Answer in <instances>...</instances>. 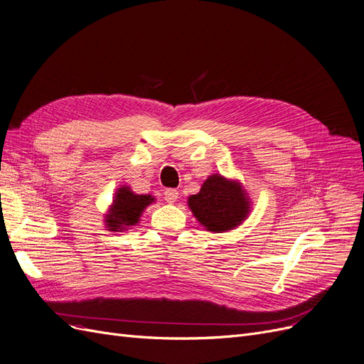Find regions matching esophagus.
Listing matches in <instances>:
<instances>
[{
	"label": "esophagus",
	"instance_id": "34e87169",
	"mask_svg": "<svg viewBox=\"0 0 364 364\" xmlns=\"http://www.w3.org/2000/svg\"><path fill=\"white\" fill-rule=\"evenodd\" d=\"M164 197H165V202H167V203H174L176 200H178L179 191L174 190V188H168V190H165Z\"/></svg>",
	"mask_w": 364,
	"mask_h": 364
}]
</instances>
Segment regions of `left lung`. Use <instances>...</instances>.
I'll return each instance as SVG.
<instances>
[{
	"instance_id": "1",
	"label": "left lung",
	"mask_w": 364,
	"mask_h": 364,
	"mask_svg": "<svg viewBox=\"0 0 364 364\" xmlns=\"http://www.w3.org/2000/svg\"><path fill=\"white\" fill-rule=\"evenodd\" d=\"M188 206L196 218L213 232H226L241 225L249 214V199L241 185L213 174L200 193L190 196Z\"/></svg>"
}]
</instances>
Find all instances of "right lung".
Returning <instances> with one entry per match:
<instances>
[{
	"mask_svg": "<svg viewBox=\"0 0 364 364\" xmlns=\"http://www.w3.org/2000/svg\"><path fill=\"white\" fill-rule=\"evenodd\" d=\"M151 202V196L135 194L127 186H121L115 194L111 214L106 217V226L109 230H121L127 226L136 225L144 208Z\"/></svg>",
	"mask_w": 364,
	"mask_h": 364,
	"instance_id": "add662e5",
	"label": "right lung"
}]
</instances>
